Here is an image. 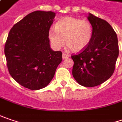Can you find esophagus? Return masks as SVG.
I'll use <instances>...</instances> for the list:
<instances>
[{"instance_id":"esophagus-1","label":"esophagus","mask_w":122,"mask_h":122,"mask_svg":"<svg viewBox=\"0 0 122 122\" xmlns=\"http://www.w3.org/2000/svg\"><path fill=\"white\" fill-rule=\"evenodd\" d=\"M69 57H70V56H69L68 54H65V53H63V54H62V58H63V59H68V58H69Z\"/></svg>"}]
</instances>
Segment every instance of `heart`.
Listing matches in <instances>:
<instances>
[{"label":"heart","instance_id":"heart-1","mask_svg":"<svg viewBox=\"0 0 122 122\" xmlns=\"http://www.w3.org/2000/svg\"><path fill=\"white\" fill-rule=\"evenodd\" d=\"M49 39L54 48L63 46L65 39L69 48L75 52L84 50L92 37V27L88 20L75 17H65L59 20L56 27L50 29Z\"/></svg>","mask_w":122,"mask_h":122}]
</instances>
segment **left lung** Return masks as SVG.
Wrapping results in <instances>:
<instances>
[{"label":"left lung","instance_id":"1","mask_svg":"<svg viewBox=\"0 0 122 122\" xmlns=\"http://www.w3.org/2000/svg\"><path fill=\"white\" fill-rule=\"evenodd\" d=\"M88 19L92 27V37L84 50L71 56L72 75L83 86L95 87L112 75L119 55L118 40L107 21L92 14Z\"/></svg>","mask_w":122,"mask_h":122}]
</instances>
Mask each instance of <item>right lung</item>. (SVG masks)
Returning a JSON list of instances; mask_svg holds the SVG:
<instances>
[{"label":"right lung","mask_w":122,"mask_h":122,"mask_svg":"<svg viewBox=\"0 0 122 122\" xmlns=\"http://www.w3.org/2000/svg\"><path fill=\"white\" fill-rule=\"evenodd\" d=\"M55 13L35 11L12 27L5 45L7 66L11 77L30 90L45 88L62 61L61 51L50 46L48 33Z\"/></svg>","instance_id":"obj_1"}]
</instances>
